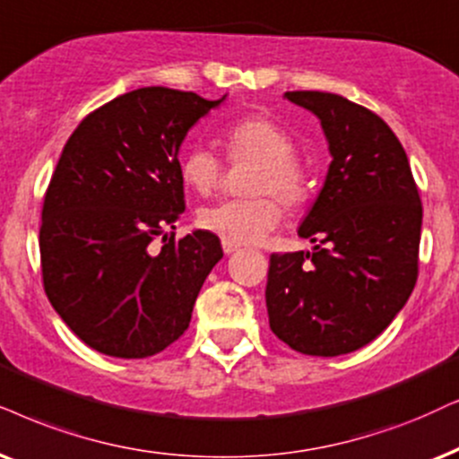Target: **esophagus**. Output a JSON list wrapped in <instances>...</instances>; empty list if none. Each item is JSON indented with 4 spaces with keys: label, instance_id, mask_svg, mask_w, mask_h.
Returning <instances> with one entry per match:
<instances>
[{
    "label": "esophagus",
    "instance_id": "esophagus-1",
    "mask_svg": "<svg viewBox=\"0 0 459 459\" xmlns=\"http://www.w3.org/2000/svg\"><path fill=\"white\" fill-rule=\"evenodd\" d=\"M222 249H224L226 256H230V254H235L237 249H239V246H237V243H230V241H222Z\"/></svg>",
    "mask_w": 459,
    "mask_h": 459
}]
</instances>
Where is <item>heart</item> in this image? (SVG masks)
Instances as JSON below:
<instances>
[{"label": "heart", "mask_w": 459, "mask_h": 459, "mask_svg": "<svg viewBox=\"0 0 459 459\" xmlns=\"http://www.w3.org/2000/svg\"><path fill=\"white\" fill-rule=\"evenodd\" d=\"M229 159L252 160L247 193L254 196L222 201L199 212L201 229L230 243H258L280 224L283 205H299L307 195V176L294 154V142L281 126L266 118H247L230 126L222 137ZM179 173L199 195L218 188L222 165L212 150L195 146L184 154Z\"/></svg>", "instance_id": "heart-1"}]
</instances>
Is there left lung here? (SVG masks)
I'll use <instances>...</instances> for the list:
<instances>
[{"mask_svg":"<svg viewBox=\"0 0 459 459\" xmlns=\"http://www.w3.org/2000/svg\"><path fill=\"white\" fill-rule=\"evenodd\" d=\"M320 120L324 186L299 226L311 252L271 254V330L307 356L356 351L390 326L417 281L421 201L407 152L379 116L333 92L292 91Z\"/></svg>","mask_w":459,"mask_h":459,"instance_id":"left-lung-1","label":"left lung"}]
</instances>
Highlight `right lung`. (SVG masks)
<instances>
[{"label": "right lung", "instance_id": "1", "mask_svg": "<svg viewBox=\"0 0 459 459\" xmlns=\"http://www.w3.org/2000/svg\"><path fill=\"white\" fill-rule=\"evenodd\" d=\"M224 100L146 86L95 109L67 139L44 196L39 256L50 305L92 350L148 358L188 328L222 246L210 230L176 241L165 229L186 210L179 148Z\"/></svg>", "mask_w": 459, "mask_h": 459}]
</instances>
